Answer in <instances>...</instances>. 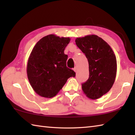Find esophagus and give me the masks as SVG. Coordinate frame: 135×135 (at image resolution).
Masks as SVG:
<instances>
[{"instance_id": "34e87169", "label": "esophagus", "mask_w": 135, "mask_h": 135, "mask_svg": "<svg viewBox=\"0 0 135 135\" xmlns=\"http://www.w3.org/2000/svg\"><path fill=\"white\" fill-rule=\"evenodd\" d=\"M73 70L75 71V72H76L77 71V68L75 67H74V68H73Z\"/></svg>"}]
</instances>
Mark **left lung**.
<instances>
[{"mask_svg":"<svg viewBox=\"0 0 135 135\" xmlns=\"http://www.w3.org/2000/svg\"><path fill=\"white\" fill-rule=\"evenodd\" d=\"M75 43L88 60L89 77L82 84L84 93L95 100L104 95L113 86L117 74V60L110 46L95 35L77 38Z\"/></svg>","mask_w":135,"mask_h":135,"instance_id":"1","label":"left lung"}]
</instances>
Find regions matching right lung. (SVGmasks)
Instances as JSON below:
<instances>
[{"label": "right lung", "mask_w": 135, "mask_h": 135, "mask_svg": "<svg viewBox=\"0 0 135 135\" xmlns=\"http://www.w3.org/2000/svg\"><path fill=\"white\" fill-rule=\"evenodd\" d=\"M70 38L53 34L44 36L36 43L28 58L27 73L33 90L46 98L55 96L75 73L67 67L64 54Z\"/></svg>", "instance_id": "add662e5"}]
</instances>
